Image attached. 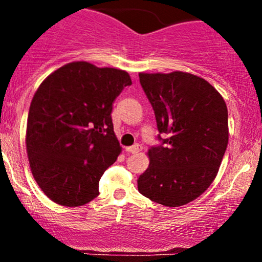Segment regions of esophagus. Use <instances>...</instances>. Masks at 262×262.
Instances as JSON below:
<instances>
[{
	"instance_id": "esophagus-1",
	"label": "esophagus",
	"mask_w": 262,
	"mask_h": 262,
	"mask_svg": "<svg viewBox=\"0 0 262 262\" xmlns=\"http://www.w3.org/2000/svg\"><path fill=\"white\" fill-rule=\"evenodd\" d=\"M140 150H141V146L139 144H135L133 146H128V148H125V151L132 152V154H137V152H139Z\"/></svg>"
}]
</instances>
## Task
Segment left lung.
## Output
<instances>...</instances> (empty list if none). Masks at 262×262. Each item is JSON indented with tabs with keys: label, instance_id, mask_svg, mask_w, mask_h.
Segmentation results:
<instances>
[{
	"label": "left lung",
	"instance_id": "1",
	"mask_svg": "<svg viewBox=\"0 0 262 262\" xmlns=\"http://www.w3.org/2000/svg\"><path fill=\"white\" fill-rule=\"evenodd\" d=\"M154 110L159 133L149 167L138 179L143 196L166 207L194 201L217 176L228 145V110L217 90L202 77L181 71L139 74Z\"/></svg>",
	"mask_w": 262,
	"mask_h": 262
}]
</instances>
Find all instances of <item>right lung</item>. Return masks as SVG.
Returning a JSON list of instances; mask_svg holds the SVG:
<instances>
[{"mask_svg":"<svg viewBox=\"0 0 262 262\" xmlns=\"http://www.w3.org/2000/svg\"><path fill=\"white\" fill-rule=\"evenodd\" d=\"M132 80L127 71L74 61L40 83L29 107L26 145L34 180L53 202L89 203L121 154L113 102Z\"/></svg>","mask_w":262,"mask_h":262,"instance_id":"right-lung-1","label":"right lung"}]
</instances>
